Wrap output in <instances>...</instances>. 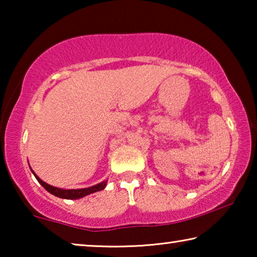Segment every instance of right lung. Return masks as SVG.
<instances>
[{"instance_id": "obj_1", "label": "right lung", "mask_w": 257, "mask_h": 257, "mask_svg": "<svg viewBox=\"0 0 257 257\" xmlns=\"http://www.w3.org/2000/svg\"><path fill=\"white\" fill-rule=\"evenodd\" d=\"M30 170H32V168H30ZM33 175L36 178L37 181L40 182V184L44 187V188L49 191L50 194L54 195L56 197H60V198H64V199H78V198H81V197H85L87 195L89 194H93V193H96V191L99 190H103L104 188L106 187L107 184V180L105 181H102L99 182L97 185H94L92 187H87V188H80V189H63V188H58V187H54V186H51L49 184H46L45 181H43L40 177H38L36 173H35L33 170Z\"/></svg>"}]
</instances>
